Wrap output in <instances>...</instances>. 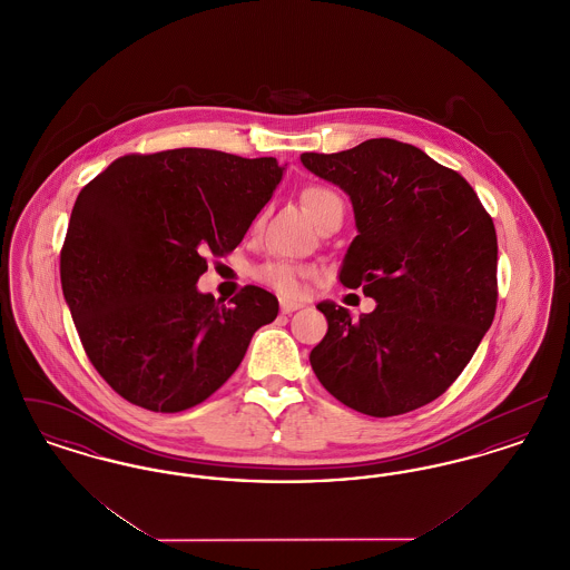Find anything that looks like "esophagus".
Wrapping results in <instances>:
<instances>
[{
  "label": "esophagus",
  "mask_w": 570,
  "mask_h": 570,
  "mask_svg": "<svg viewBox=\"0 0 570 570\" xmlns=\"http://www.w3.org/2000/svg\"><path fill=\"white\" fill-rule=\"evenodd\" d=\"M301 307H303V303H297V301H288V298H282V301H279L282 314H293V312H297Z\"/></svg>",
  "instance_id": "esophagus-1"
}]
</instances>
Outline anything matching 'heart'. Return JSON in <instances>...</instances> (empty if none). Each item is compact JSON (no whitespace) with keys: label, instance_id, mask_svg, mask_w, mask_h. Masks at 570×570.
Segmentation results:
<instances>
[{"label":"heart","instance_id":"obj_1","mask_svg":"<svg viewBox=\"0 0 570 570\" xmlns=\"http://www.w3.org/2000/svg\"><path fill=\"white\" fill-rule=\"evenodd\" d=\"M301 203L316 224H321L333 209L342 207L340 196L325 186H307L305 190L301 191ZM312 275L314 272L309 267L298 265L293 261H284V258H275L256 269V277L284 297L301 295L305 291V282Z\"/></svg>","mask_w":570,"mask_h":570}]
</instances>
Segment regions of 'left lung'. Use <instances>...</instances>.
Masks as SVG:
<instances>
[{
    "mask_svg": "<svg viewBox=\"0 0 570 570\" xmlns=\"http://www.w3.org/2000/svg\"><path fill=\"white\" fill-rule=\"evenodd\" d=\"M301 163L351 196L358 235L340 282L376 301L358 321L333 301L316 305L328 323L309 353L316 379L370 416L434 402L463 372L495 314L491 217L460 173L393 138L301 154Z\"/></svg>",
    "mask_w": 570,
    "mask_h": 570,
    "instance_id": "8db88e82",
    "label": "left lung"
}]
</instances>
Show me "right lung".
Instances as JSON below:
<instances>
[{
	"label": "right lung",
	"mask_w": 570,
	"mask_h": 570,
	"mask_svg": "<svg viewBox=\"0 0 570 570\" xmlns=\"http://www.w3.org/2000/svg\"><path fill=\"white\" fill-rule=\"evenodd\" d=\"M284 166L214 149L124 156L82 188L61 247V291L82 348L130 404L181 412L244 361L277 298L245 286L230 307L198 293L207 254L242 244Z\"/></svg>",
	"instance_id": "obj_1"
}]
</instances>
